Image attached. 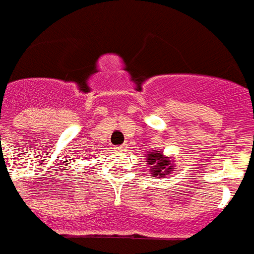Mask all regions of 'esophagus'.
Returning a JSON list of instances; mask_svg holds the SVG:
<instances>
[{
	"mask_svg": "<svg viewBox=\"0 0 254 254\" xmlns=\"http://www.w3.org/2000/svg\"><path fill=\"white\" fill-rule=\"evenodd\" d=\"M127 144H124V145H118V146H114V149L117 152H124V151H127Z\"/></svg>",
	"mask_w": 254,
	"mask_h": 254,
	"instance_id": "1",
	"label": "esophagus"
}]
</instances>
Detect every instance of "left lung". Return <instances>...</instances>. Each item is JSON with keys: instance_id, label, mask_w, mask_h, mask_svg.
Wrapping results in <instances>:
<instances>
[{"instance_id": "8db88e82", "label": "left lung", "mask_w": 254, "mask_h": 254, "mask_svg": "<svg viewBox=\"0 0 254 254\" xmlns=\"http://www.w3.org/2000/svg\"><path fill=\"white\" fill-rule=\"evenodd\" d=\"M146 164L151 165V174L155 178H160L171 174L175 171V163L170 157H165L164 153L159 149L156 152H148L146 155Z\"/></svg>"}]
</instances>
